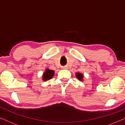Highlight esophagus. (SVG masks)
I'll use <instances>...</instances> for the list:
<instances>
[{"label":"esophagus","mask_w":125,"mask_h":125,"mask_svg":"<svg viewBox=\"0 0 125 125\" xmlns=\"http://www.w3.org/2000/svg\"><path fill=\"white\" fill-rule=\"evenodd\" d=\"M62 68H63V69H66V68L65 67V66H64V67H63Z\"/></svg>","instance_id":"34e87169"}]
</instances>
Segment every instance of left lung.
Returning a JSON list of instances; mask_svg holds the SVG:
<instances>
[{
  "instance_id": "obj_1",
  "label": "left lung",
  "mask_w": 125,
  "mask_h": 125,
  "mask_svg": "<svg viewBox=\"0 0 125 125\" xmlns=\"http://www.w3.org/2000/svg\"><path fill=\"white\" fill-rule=\"evenodd\" d=\"M76 76L77 78L80 81H83V74H82V73H80V72H77L76 74Z\"/></svg>"
}]
</instances>
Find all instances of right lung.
Segmentation results:
<instances>
[{
	"label": "right lung",
	"mask_w": 125,
	"mask_h": 125,
	"mask_svg": "<svg viewBox=\"0 0 125 125\" xmlns=\"http://www.w3.org/2000/svg\"><path fill=\"white\" fill-rule=\"evenodd\" d=\"M54 74V71L53 70H50L48 68H47L45 71L42 74V80L44 81H48V80L51 79L53 78Z\"/></svg>",
	"instance_id": "right-lung-1"
}]
</instances>
